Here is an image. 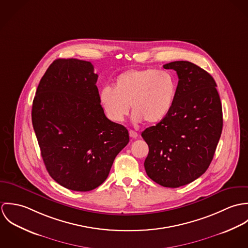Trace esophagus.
Returning <instances> with one entry per match:
<instances>
[{
	"mask_svg": "<svg viewBox=\"0 0 248 248\" xmlns=\"http://www.w3.org/2000/svg\"><path fill=\"white\" fill-rule=\"evenodd\" d=\"M129 135H130V137H131L132 139H137V138L139 137V134H138L137 132L133 131V130H130V131H129Z\"/></svg>",
	"mask_w": 248,
	"mask_h": 248,
	"instance_id": "34e87169",
	"label": "esophagus"
}]
</instances>
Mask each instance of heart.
I'll list each match as a JSON object with an SVG mask.
<instances>
[{"label":"heart","mask_w":248,"mask_h":248,"mask_svg":"<svg viewBox=\"0 0 248 248\" xmlns=\"http://www.w3.org/2000/svg\"><path fill=\"white\" fill-rule=\"evenodd\" d=\"M177 89V79L170 71L132 69L115 77L113 88L104 87L99 101L107 117L113 122L123 121L131 106L135 121L155 124L171 110Z\"/></svg>","instance_id":"heart-1"}]
</instances>
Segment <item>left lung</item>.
Wrapping results in <instances>:
<instances>
[{"label": "left lung", "mask_w": 248, "mask_h": 248, "mask_svg": "<svg viewBox=\"0 0 248 248\" xmlns=\"http://www.w3.org/2000/svg\"><path fill=\"white\" fill-rule=\"evenodd\" d=\"M163 68L177 71V94L166 117L142 132L149 146L144 167L155 182L177 188L208 169L222 131V108L207 71L188 61Z\"/></svg>", "instance_id": "left-lung-1"}]
</instances>
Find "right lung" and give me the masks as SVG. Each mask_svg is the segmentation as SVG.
Wrapping results in <instances>:
<instances>
[{"label":"right lung","instance_id":"right-lung-1","mask_svg":"<svg viewBox=\"0 0 248 248\" xmlns=\"http://www.w3.org/2000/svg\"><path fill=\"white\" fill-rule=\"evenodd\" d=\"M91 62L57 59L42 77L32 103V125L45 166L57 183L87 192L101 185L128 130L108 119Z\"/></svg>","mask_w":248,"mask_h":248}]
</instances>
